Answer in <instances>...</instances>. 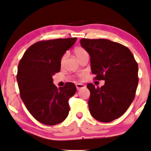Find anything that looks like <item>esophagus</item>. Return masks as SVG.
I'll list each match as a JSON object with an SVG mask.
<instances>
[{"instance_id": "34e87169", "label": "esophagus", "mask_w": 151, "mask_h": 151, "mask_svg": "<svg viewBox=\"0 0 151 151\" xmlns=\"http://www.w3.org/2000/svg\"><path fill=\"white\" fill-rule=\"evenodd\" d=\"M76 87H77V90H80L81 88H84L85 86L83 84H82V83H77V84H76Z\"/></svg>"}]
</instances>
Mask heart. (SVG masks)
Here are the masks:
<instances>
[{
    "mask_svg": "<svg viewBox=\"0 0 151 151\" xmlns=\"http://www.w3.org/2000/svg\"><path fill=\"white\" fill-rule=\"evenodd\" d=\"M74 54H75L76 57H77L78 59H80L81 58H82L83 56L88 55V52L84 48H81V47H77L74 49ZM65 58H66V55H64L61 58V63H63V61L65 60Z\"/></svg>",
    "mask_w": 151,
    "mask_h": 151,
    "instance_id": "heart-1",
    "label": "heart"
}]
</instances>
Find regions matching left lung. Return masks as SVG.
<instances>
[{
	"label": "left lung",
	"instance_id": "left-lung-1",
	"mask_svg": "<svg viewBox=\"0 0 151 151\" xmlns=\"http://www.w3.org/2000/svg\"><path fill=\"white\" fill-rule=\"evenodd\" d=\"M89 54L91 72L97 80H104L99 88L88 83V108L92 117L110 122L121 117L135 97L139 77L138 64L127 47L108 39L80 40Z\"/></svg>",
	"mask_w": 151,
	"mask_h": 151
}]
</instances>
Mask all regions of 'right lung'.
<instances>
[{"label": "right lung", "mask_w": 151, "mask_h": 151, "mask_svg": "<svg viewBox=\"0 0 151 151\" xmlns=\"http://www.w3.org/2000/svg\"><path fill=\"white\" fill-rule=\"evenodd\" d=\"M77 38L41 41L25 51L18 65L17 81L21 99L30 114L46 125L64 121L70 111L69 99L77 88L67 82L59 88L52 75L60 70L61 58Z\"/></svg>", "instance_id": "add662e5"}]
</instances>
